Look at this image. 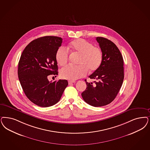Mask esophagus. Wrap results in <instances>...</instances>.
I'll return each mask as SVG.
<instances>
[{
	"mask_svg": "<svg viewBox=\"0 0 150 150\" xmlns=\"http://www.w3.org/2000/svg\"><path fill=\"white\" fill-rule=\"evenodd\" d=\"M68 83H69V85H71L73 83H76V81H69Z\"/></svg>",
	"mask_w": 150,
	"mask_h": 150,
	"instance_id": "obj_1",
	"label": "esophagus"
}]
</instances>
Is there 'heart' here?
I'll use <instances>...</instances> for the list:
<instances>
[{
    "mask_svg": "<svg viewBox=\"0 0 150 150\" xmlns=\"http://www.w3.org/2000/svg\"><path fill=\"white\" fill-rule=\"evenodd\" d=\"M69 49L80 55L78 66L67 65L62 68L60 75L62 78L70 80H75L84 76L88 72L97 70L103 61V52L98 47H94L91 42L83 39H78L71 41L68 46ZM69 57L67 49L60 47L56 52L55 57L60 66L67 64Z\"/></svg>",
    "mask_w": 150,
    "mask_h": 150,
    "instance_id": "b5f03b06",
    "label": "heart"
}]
</instances>
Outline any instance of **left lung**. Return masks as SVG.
I'll use <instances>...</instances> for the list:
<instances>
[{"label":"left lung","mask_w":150,"mask_h":150,"mask_svg":"<svg viewBox=\"0 0 150 150\" xmlns=\"http://www.w3.org/2000/svg\"><path fill=\"white\" fill-rule=\"evenodd\" d=\"M103 52V61L97 70L89 76L95 79L88 83L81 93L83 100L94 107L111 103L117 96L124 78V60L118 47L113 42L103 37H96Z\"/></svg>","instance_id":"left-lung-1"}]
</instances>
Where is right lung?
<instances>
[{
    "label": "right lung",
    "mask_w": 150,
    "mask_h": 150,
    "mask_svg": "<svg viewBox=\"0 0 150 150\" xmlns=\"http://www.w3.org/2000/svg\"><path fill=\"white\" fill-rule=\"evenodd\" d=\"M62 38L46 36L30 42L21 55L18 74L26 97L36 105L46 108L57 103L68 85L67 80L49 81L58 74L55 55Z\"/></svg>",
    "instance_id": "1"
}]
</instances>
